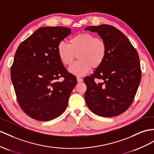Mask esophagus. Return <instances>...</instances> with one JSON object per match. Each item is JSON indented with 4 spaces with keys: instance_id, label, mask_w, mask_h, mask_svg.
Returning <instances> with one entry per match:
<instances>
[{
    "instance_id": "obj_1",
    "label": "esophagus",
    "mask_w": 154,
    "mask_h": 154,
    "mask_svg": "<svg viewBox=\"0 0 154 154\" xmlns=\"http://www.w3.org/2000/svg\"><path fill=\"white\" fill-rule=\"evenodd\" d=\"M77 80L78 82H82V81H83V79H82L80 77H77Z\"/></svg>"
}]
</instances>
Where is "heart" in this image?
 Returning a JSON list of instances; mask_svg holds the SVG:
<instances>
[{"label": "heart", "mask_w": 154, "mask_h": 154, "mask_svg": "<svg viewBox=\"0 0 154 154\" xmlns=\"http://www.w3.org/2000/svg\"><path fill=\"white\" fill-rule=\"evenodd\" d=\"M59 60L64 66L72 64L76 55L79 60L71 66L69 72L76 75H83L103 62L107 54V45L101 38L82 32L74 35L68 40V44L60 42L57 45Z\"/></svg>", "instance_id": "heart-1"}]
</instances>
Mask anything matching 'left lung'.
<instances>
[{"instance_id":"8db88e82","label":"left lung","mask_w":154,"mask_h":154,"mask_svg":"<svg viewBox=\"0 0 154 154\" xmlns=\"http://www.w3.org/2000/svg\"><path fill=\"white\" fill-rule=\"evenodd\" d=\"M107 45V54L102 64L86 77L85 94L88 107L96 115L113 117L127 110L134 100L141 79L139 57L128 38L115 26H90ZM95 78L102 81L96 84Z\"/></svg>"}]
</instances>
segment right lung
Returning <instances> with one entry per match:
<instances>
[{"label":"right lung","instance_id":"right-lung-1","mask_svg":"<svg viewBox=\"0 0 154 154\" xmlns=\"http://www.w3.org/2000/svg\"><path fill=\"white\" fill-rule=\"evenodd\" d=\"M71 31L64 26L42 27L15 52L11 79L19 106L34 120L49 121L61 115L77 85L57 54L58 44ZM60 77L64 80L58 82Z\"/></svg>","mask_w":154,"mask_h":154}]
</instances>
